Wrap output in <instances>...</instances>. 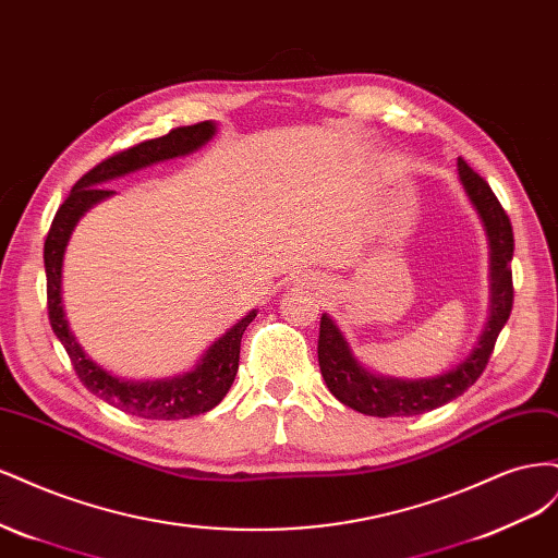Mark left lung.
Listing matches in <instances>:
<instances>
[{
    "label": "left lung",
    "mask_w": 558,
    "mask_h": 558,
    "mask_svg": "<svg viewBox=\"0 0 558 558\" xmlns=\"http://www.w3.org/2000/svg\"><path fill=\"white\" fill-rule=\"evenodd\" d=\"M459 181L475 207L488 240V269H492V305H488L486 326L470 356L461 361L449 373L428 379H396L369 373V369L353 356L344 332L335 320L324 314L318 330V365L326 379L328 391L347 408L367 416H414L435 408H442L449 400L463 396V391L480 379L484 367L492 359L498 335L508 324L512 312V253L514 234L508 214L500 207L498 197L488 189V183L472 172L468 162L459 158Z\"/></svg>",
    "instance_id": "left-lung-1"
}]
</instances>
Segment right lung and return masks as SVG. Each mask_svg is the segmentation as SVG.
Listing matches in <instances>:
<instances>
[{"label": "right lung", "instance_id": "1", "mask_svg": "<svg viewBox=\"0 0 558 558\" xmlns=\"http://www.w3.org/2000/svg\"><path fill=\"white\" fill-rule=\"evenodd\" d=\"M216 134V123L205 121L197 125L177 128L170 134L158 140H148L128 150H121L99 165H95L88 174H83L66 197L53 223H50L48 238L44 244V265H46V286H48V318L50 328L58 335L64 351L70 353L74 369L83 386L90 393L102 398L125 414L142 418H189L214 410L226 398L240 367V344L246 326L256 318V310H251L242 320H238L226 335L202 353V359L191 373H183L167 379H146L130 381L113 377L105 367H99L70 330V320L64 316L62 305V260L66 244L81 216L86 214L97 202L113 195L107 181L137 172L142 167L162 162L179 156H189L199 146H205Z\"/></svg>", "mask_w": 558, "mask_h": 558}]
</instances>
